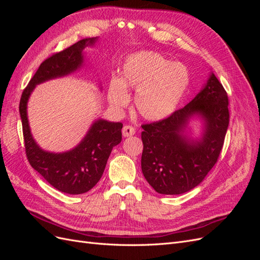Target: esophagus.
<instances>
[{
  "mask_svg": "<svg viewBox=\"0 0 260 260\" xmlns=\"http://www.w3.org/2000/svg\"><path fill=\"white\" fill-rule=\"evenodd\" d=\"M135 133H136V129L130 124L124 125V127L122 128V136L123 137H132Z\"/></svg>",
  "mask_w": 260,
  "mask_h": 260,
  "instance_id": "obj_1",
  "label": "esophagus"
}]
</instances>
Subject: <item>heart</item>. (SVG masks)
<instances>
[{
    "mask_svg": "<svg viewBox=\"0 0 260 260\" xmlns=\"http://www.w3.org/2000/svg\"><path fill=\"white\" fill-rule=\"evenodd\" d=\"M190 83L185 66L171 62L156 52H139L125 60L119 80L109 85L111 103L122 107L129 96L124 88L137 90L135 105L144 119L157 121L176 111Z\"/></svg>",
    "mask_w": 260,
    "mask_h": 260,
    "instance_id": "obj_1",
    "label": "heart"
}]
</instances>
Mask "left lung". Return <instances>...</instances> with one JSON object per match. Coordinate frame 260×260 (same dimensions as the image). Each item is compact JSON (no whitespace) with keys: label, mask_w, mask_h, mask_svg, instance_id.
Listing matches in <instances>:
<instances>
[{"label":"left lung","mask_w":260,"mask_h":260,"mask_svg":"<svg viewBox=\"0 0 260 260\" xmlns=\"http://www.w3.org/2000/svg\"><path fill=\"white\" fill-rule=\"evenodd\" d=\"M229 99L217 77L190 103L161 120L142 124L143 175L159 194L176 195L199 185L215 166L229 125ZM202 115L207 129L200 143H188L180 133L188 117Z\"/></svg>","instance_id":"obj_1"}]
</instances>
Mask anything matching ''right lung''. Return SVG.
Returning a JSON list of instances; mask_svg holds the SVG:
<instances>
[{"label": "right lung", "instance_id": "right-lung-1", "mask_svg": "<svg viewBox=\"0 0 260 260\" xmlns=\"http://www.w3.org/2000/svg\"><path fill=\"white\" fill-rule=\"evenodd\" d=\"M95 39L85 38L69 48L44 59L22 91L19 113L23 142L29 164L56 190L67 194H82L95 185L106 167L112 149L121 142V122L98 120L93 123L82 142L73 151L53 154L39 147L30 133L27 102L36 84L75 72L82 64V51Z\"/></svg>", "mask_w": 260, "mask_h": 260}]
</instances>
